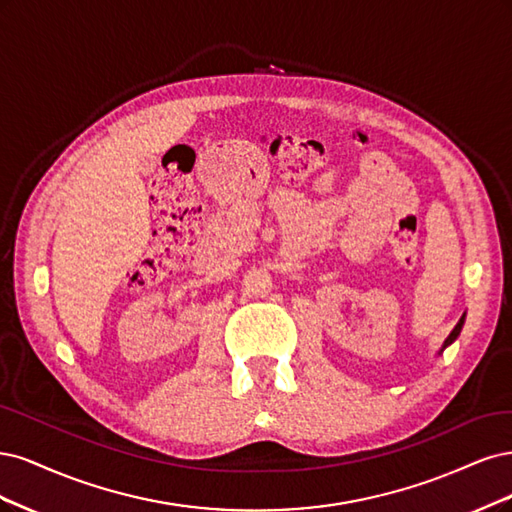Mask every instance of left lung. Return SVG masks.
I'll use <instances>...</instances> for the list:
<instances>
[{
  "instance_id": "left-lung-1",
  "label": "left lung",
  "mask_w": 512,
  "mask_h": 512,
  "mask_svg": "<svg viewBox=\"0 0 512 512\" xmlns=\"http://www.w3.org/2000/svg\"><path fill=\"white\" fill-rule=\"evenodd\" d=\"M464 323H466V312H464V315H461L459 323L453 327V332L447 336V340H444V344H442V349L438 351V355H442V351L447 349V346H451V344L457 340V336H459V332H461V327H464Z\"/></svg>"
}]
</instances>
